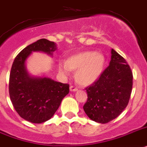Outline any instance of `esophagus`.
<instances>
[{
  "instance_id": "obj_1",
  "label": "esophagus",
  "mask_w": 147,
  "mask_h": 147,
  "mask_svg": "<svg viewBox=\"0 0 147 147\" xmlns=\"http://www.w3.org/2000/svg\"><path fill=\"white\" fill-rule=\"evenodd\" d=\"M69 90L71 92H76V91L78 90V88L76 87H74V86H71V87H69Z\"/></svg>"
}]
</instances>
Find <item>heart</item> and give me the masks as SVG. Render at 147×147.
<instances>
[{"instance_id": "heart-1", "label": "heart", "mask_w": 147, "mask_h": 147, "mask_svg": "<svg viewBox=\"0 0 147 147\" xmlns=\"http://www.w3.org/2000/svg\"><path fill=\"white\" fill-rule=\"evenodd\" d=\"M105 65V57L102 53L87 51L69 57L66 63L60 62L58 69L65 76L70 70L76 71V80L83 86L95 83L102 76Z\"/></svg>"}]
</instances>
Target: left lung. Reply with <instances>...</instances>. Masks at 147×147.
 <instances>
[{
	"instance_id": "1",
	"label": "left lung",
	"mask_w": 147,
	"mask_h": 147,
	"mask_svg": "<svg viewBox=\"0 0 147 147\" xmlns=\"http://www.w3.org/2000/svg\"><path fill=\"white\" fill-rule=\"evenodd\" d=\"M109 66L94 84L86 88L87 101L83 108L89 118L99 123L111 121L129 103L133 76L125 59L113 49Z\"/></svg>"
}]
</instances>
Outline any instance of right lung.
I'll return each instance as SVG.
<instances>
[{"label":"right lung","mask_w":147,"mask_h":147,"mask_svg":"<svg viewBox=\"0 0 147 147\" xmlns=\"http://www.w3.org/2000/svg\"><path fill=\"white\" fill-rule=\"evenodd\" d=\"M56 43L41 39L24 48L15 58L9 75V92L18 115L33 123H42L52 117L63 98L69 92V85L45 76L30 75L26 61L33 52L52 57Z\"/></svg>","instance_id":"right-lung-1"}]
</instances>
